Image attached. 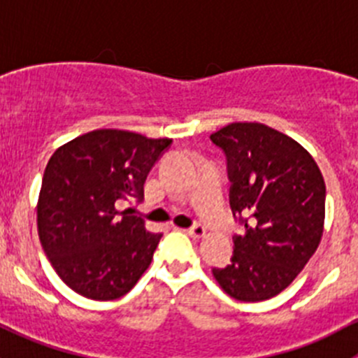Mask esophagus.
I'll return each instance as SVG.
<instances>
[{
    "label": "esophagus",
    "mask_w": 358,
    "mask_h": 358,
    "mask_svg": "<svg viewBox=\"0 0 358 358\" xmlns=\"http://www.w3.org/2000/svg\"><path fill=\"white\" fill-rule=\"evenodd\" d=\"M187 234H189L190 237H194V239H201V237L206 236V229L201 223H196V225H192L190 229H187Z\"/></svg>",
    "instance_id": "obj_1"
}]
</instances>
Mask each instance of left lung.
<instances>
[{
  "instance_id": "1",
  "label": "left lung",
  "mask_w": 358,
  "mask_h": 358,
  "mask_svg": "<svg viewBox=\"0 0 358 358\" xmlns=\"http://www.w3.org/2000/svg\"><path fill=\"white\" fill-rule=\"evenodd\" d=\"M209 138L225 154L230 208L246 229L234 236L230 265L213 275L232 298L263 301L286 289L319 248L326 183L298 142L265 124L232 122Z\"/></svg>"
}]
</instances>
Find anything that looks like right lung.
Masks as SVG:
<instances>
[{
  "instance_id": "right-lung-1",
  "label": "right lung",
  "mask_w": 358,
  "mask_h": 358,
  "mask_svg": "<svg viewBox=\"0 0 358 358\" xmlns=\"http://www.w3.org/2000/svg\"><path fill=\"white\" fill-rule=\"evenodd\" d=\"M171 145L122 129H95L59 147L38 201L41 246L60 279L99 301L124 296L149 268L162 234L122 202H142L143 183Z\"/></svg>"
}]
</instances>
